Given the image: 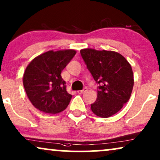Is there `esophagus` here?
I'll use <instances>...</instances> for the list:
<instances>
[{"instance_id": "1", "label": "esophagus", "mask_w": 160, "mask_h": 160, "mask_svg": "<svg viewBox=\"0 0 160 160\" xmlns=\"http://www.w3.org/2000/svg\"><path fill=\"white\" fill-rule=\"evenodd\" d=\"M87 90V89L86 88V87H85V88H84L82 89V90H78V91H77V92L78 93V94H83V93H84L85 92H86Z\"/></svg>"}]
</instances>
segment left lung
<instances>
[{"mask_svg":"<svg viewBox=\"0 0 160 160\" xmlns=\"http://www.w3.org/2000/svg\"><path fill=\"white\" fill-rule=\"evenodd\" d=\"M80 53L87 69L100 84L91 110L98 117H111L130 99L134 85L132 67L122 54L113 51L87 48Z\"/></svg>","mask_w":160,"mask_h":160,"instance_id":"left-lung-1","label":"left lung"}]
</instances>
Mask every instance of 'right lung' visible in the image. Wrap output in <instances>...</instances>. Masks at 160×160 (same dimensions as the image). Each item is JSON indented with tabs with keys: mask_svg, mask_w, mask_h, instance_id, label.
<instances>
[{
	"mask_svg": "<svg viewBox=\"0 0 160 160\" xmlns=\"http://www.w3.org/2000/svg\"><path fill=\"white\" fill-rule=\"evenodd\" d=\"M76 50H50L35 58L26 68L23 85L30 101L42 112L55 114L68 106L72 95L61 76Z\"/></svg>",
	"mask_w": 160,
	"mask_h": 160,
	"instance_id": "obj_1",
	"label": "right lung"
}]
</instances>
